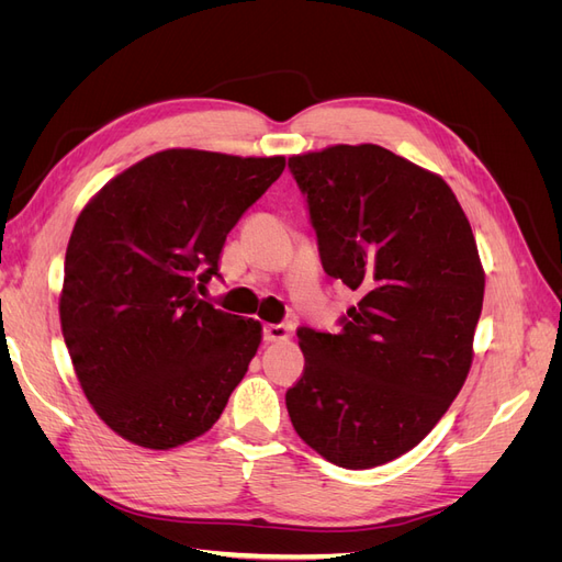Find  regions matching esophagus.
<instances>
[{"mask_svg": "<svg viewBox=\"0 0 562 562\" xmlns=\"http://www.w3.org/2000/svg\"><path fill=\"white\" fill-rule=\"evenodd\" d=\"M262 337L267 342H279V339H288L291 337V326H285V323H267L262 328Z\"/></svg>", "mask_w": 562, "mask_h": 562, "instance_id": "1", "label": "esophagus"}]
</instances>
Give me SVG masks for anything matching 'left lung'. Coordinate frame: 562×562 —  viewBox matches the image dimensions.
<instances>
[{"label": "left lung", "instance_id": "obj_1", "mask_svg": "<svg viewBox=\"0 0 562 562\" xmlns=\"http://www.w3.org/2000/svg\"><path fill=\"white\" fill-rule=\"evenodd\" d=\"M288 168L323 271L359 293L337 333L297 328L304 372L288 415L328 462L380 467L436 427L469 375L479 248L446 180L380 145H335Z\"/></svg>", "mask_w": 562, "mask_h": 562}]
</instances>
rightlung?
<instances>
[{
    "mask_svg": "<svg viewBox=\"0 0 562 562\" xmlns=\"http://www.w3.org/2000/svg\"><path fill=\"white\" fill-rule=\"evenodd\" d=\"M283 157L157 151L81 211L60 326L79 384L112 431L168 450L206 434L260 347L258 321L201 300L229 229Z\"/></svg>",
    "mask_w": 562,
    "mask_h": 562,
    "instance_id": "obj_1",
    "label": "right lung"
}]
</instances>
